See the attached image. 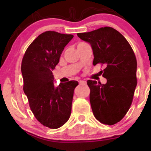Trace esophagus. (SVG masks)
I'll return each mask as SVG.
<instances>
[{
	"mask_svg": "<svg viewBox=\"0 0 151 151\" xmlns=\"http://www.w3.org/2000/svg\"><path fill=\"white\" fill-rule=\"evenodd\" d=\"M78 83L80 85H86V82L85 81H79Z\"/></svg>",
	"mask_w": 151,
	"mask_h": 151,
	"instance_id": "obj_1",
	"label": "esophagus"
}]
</instances>
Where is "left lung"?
I'll return each instance as SVG.
<instances>
[{"instance_id": "1", "label": "left lung", "mask_w": 151, "mask_h": 151, "mask_svg": "<svg viewBox=\"0 0 151 151\" xmlns=\"http://www.w3.org/2000/svg\"><path fill=\"white\" fill-rule=\"evenodd\" d=\"M93 49V65L101 64L106 83L88 80L90 103L95 118L112 125L123 118L131 106L137 81V59L127 39L113 28L105 27L88 32L78 33Z\"/></svg>"}]
</instances>
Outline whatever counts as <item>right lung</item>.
I'll return each mask as SVG.
<instances>
[{
    "instance_id": "1",
    "label": "right lung",
    "mask_w": 151,
    "mask_h": 151,
    "mask_svg": "<svg viewBox=\"0 0 151 151\" xmlns=\"http://www.w3.org/2000/svg\"><path fill=\"white\" fill-rule=\"evenodd\" d=\"M74 36L46 31L36 38L24 53L21 64L23 90L35 118L44 126L58 129L69 119L74 90L78 83L54 85L52 70L66 45Z\"/></svg>"
}]
</instances>
